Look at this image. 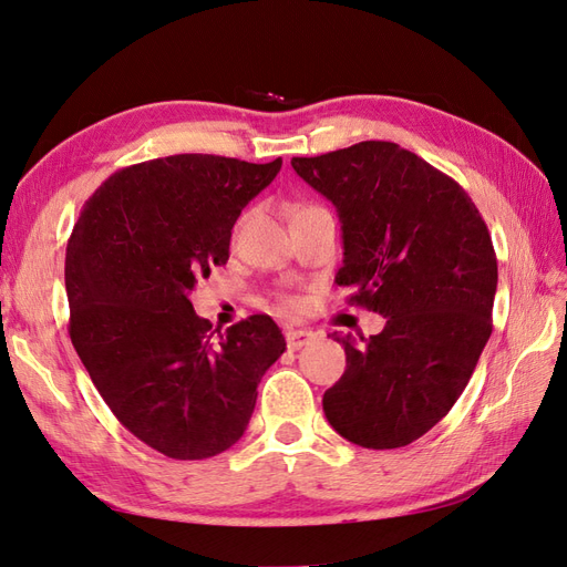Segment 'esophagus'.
<instances>
[{
    "label": "esophagus",
    "instance_id": "esophagus-1",
    "mask_svg": "<svg viewBox=\"0 0 567 567\" xmlns=\"http://www.w3.org/2000/svg\"><path fill=\"white\" fill-rule=\"evenodd\" d=\"M312 340V331H302V329H296V331H288L286 333V346L288 350H300L302 346H307V342Z\"/></svg>",
    "mask_w": 567,
    "mask_h": 567
}]
</instances>
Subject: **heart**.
Returning <instances> with one entry per match:
<instances>
[{
	"mask_svg": "<svg viewBox=\"0 0 567 567\" xmlns=\"http://www.w3.org/2000/svg\"><path fill=\"white\" fill-rule=\"evenodd\" d=\"M319 210H323V208H321V205H317V203H300V205H296L293 217L310 215V213H319ZM279 300H281V305L286 307V310H296V307H298V298H296V296H288V293H284V296H279Z\"/></svg>",
	"mask_w": 567,
	"mask_h": 567,
	"instance_id": "b5f03b06",
	"label": "heart"
}]
</instances>
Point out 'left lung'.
<instances>
[{"label":"left lung","instance_id":"8db88e82","mask_svg":"<svg viewBox=\"0 0 567 567\" xmlns=\"http://www.w3.org/2000/svg\"><path fill=\"white\" fill-rule=\"evenodd\" d=\"M342 225L338 286L383 315L379 336H336L346 373L323 392L333 431L398 450L450 414L492 336L496 255L463 188L392 142L290 161Z\"/></svg>","mask_w":567,"mask_h":567}]
</instances>
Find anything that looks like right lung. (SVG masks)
Returning <instances> with one entry per match:
<instances>
[{
    "label": "right lung",
    "instance_id": "obj_1",
    "mask_svg": "<svg viewBox=\"0 0 567 567\" xmlns=\"http://www.w3.org/2000/svg\"><path fill=\"white\" fill-rule=\"evenodd\" d=\"M279 169L281 158L208 153L136 163L96 188L68 238L73 348L115 419L169 458H210L241 440L257 383L286 350L271 317L219 333L188 300L227 265L234 221Z\"/></svg>",
    "mask_w": 567,
    "mask_h": 567
}]
</instances>
